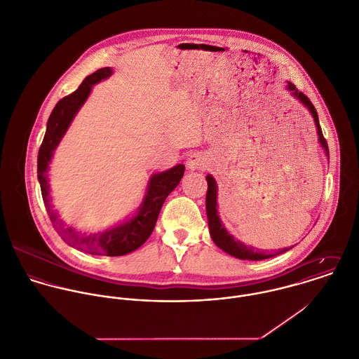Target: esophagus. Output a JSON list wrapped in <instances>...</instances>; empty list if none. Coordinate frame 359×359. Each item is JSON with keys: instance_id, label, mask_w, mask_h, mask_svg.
Returning <instances> with one entry per match:
<instances>
[{"instance_id": "obj_1", "label": "esophagus", "mask_w": 359, "mask_h": 359, "mask_svg": "<svg viewBox=\"0 0 359 359\" xmlns=\"http://www.w3.org/2000/svg\"><path fill=\"white\" fill-rule=\"evenodd\" d=\"M208 164H209L208 156H206L205 153H201V151L192 153V154L188 157V160H187V167H188V170H191V171H195V170H205V168L208 167Z\"/></svg>"}]
</instances>
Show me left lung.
<instances>
[{"label":"left lung","mask_w":359,"mask_h":359,"mask_svg":"<svg viewBox=\"0 0 359 359\" xmlns=\"http://www.w3.org/2000/svg\"><path fill=\"white\" fill-rule=\"evenodd\" d=\"M287 90L304 106L308 109V111L311 113L312 118L315 121V126H316V132H318V140L320 143V146L325 150V154L329 157V147H327V142L323 137L322 133V128L319 123L318 118V113L316 109L313 107V104L311 103V100L302 93L298 92V89L291 83L287 82ZM206 181H208V194H206V213H208V223H209V233L210 237L213 239V242L226 253L241 259V260H263V259H269L276 256L277 253L281 252H287L290 250L292 246L290 248H283L278 249L277 253H264L260 250H255L253 246H249L243 242H241L238 239L234 238L226 229V226L222 223L219 213H217V182L213 178V175H206Z\"/></svg>","instance_id":"obj_1"}]
</instances>
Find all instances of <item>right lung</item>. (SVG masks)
<instances>
[{"label":"right lung","instance_id":"add662e5","mask_svg":"<svg viewBox=\"0 0 359 359\" xmlns=\"http://www.w3.org/2000/svg\"><path fill=\"white\" fill-rule=\"evenodd\" d=\"M113 69L109 67L97 69L95 74L86 76L82 85L72 95L61 99L55 104L50 118L47 121L46 135L39 150L37 178L50 220L61 238L72 248L88 252L90 255L122 256L137 249L150 237L164 201L177 188L181 178L184 177L185 165L177 164L170 170L153 174L147 181L143 201L136 213L117 226L93 234L76 231L75 229L65 226L62 220L58 219V213L51 206L50 184L47 177L54 150L58 147L72 121L76 117L82 106L86 103L93 86L110 78Z\"/></svg>","mask_w":359,"mask_h":359}]
</instances>
